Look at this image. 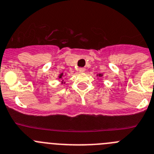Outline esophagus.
<instances>
[{"label": "esophagus", "mask_w": 154, "mask_h": 154, "mask_svg": "<svg viewBox=\"0 0 154 154\" xmlns=\"http://www.w3.org/2000/svg\"><path fill=\"white\" fill-rule=\"evenodd\" d=\"M78 70L80 73H84V72L85 71V68H84V67H80V68L78 69Z\"/></svg>", "instance_id": "1"}]
</instances>
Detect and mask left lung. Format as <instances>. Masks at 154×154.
<instances>
[{
  "mask_svg": "<svg viewBox=\"0 0 154 154\" xmlns=\"http://www.w3.org/2000/svg\"><path fill=\"white\" fill-rule=\"evenodd\" d=\"M99 76H100V74H99Z\"/></svg>",
  "mask_w": 154,
  "mask_h": 154,
  "instance_id": "1",
  "label": "left lung"
}]
</instances>
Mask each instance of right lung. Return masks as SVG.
<instances>
[{"mask_svg":"<svg viewBox=\"0 0 154 154\" xmlns=\"http://www.w3.org/2000/svg\"><path fill=\"white\" fill-rule=\"evenodd\" d=\"M62 75H63V74H60V76H59V78H61V77H62Z\"/></svg>","mask_w":154,"mask_h":154,"instance_id":"right-lung-1","label":"right lung"}]
</instances>
